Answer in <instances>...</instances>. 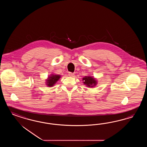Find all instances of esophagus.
Listing matches in <instances>:
<instances>
[{"instance_id":"obj_1","label":"esophagus","mask_w":147,"mask_h":147,"mask_svg":"<svg viewBox=\"0 0 147 147\" xmlns=\"http://www.w3.org/2000/svg\"><path fill=\"white\" fill-rule=\"evenodd\" d=\"M69 76H70L71 77H73L74 76V73H69Z\"/></svg>"}]
</instances>
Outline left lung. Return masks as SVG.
Returning <instances> with one entry per match:
<instances>
[{
    "instance_id": "left-lung-1",
    "label": "left lung",
    "mask_w": 147,
    "mask_h": 147,
    "mask_svg": "<svg viewBox=\"0 0 147 147\" xmlns=\"http://www.w3.org/2000/svg\"><path fill=\"white\" fill-rule=\"evenodd\" d=\"M83 83L88 87H94L98 84V81L91 76H85L82 78Z\"/></svg>"
}]
</instances>
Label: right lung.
<instances>
[{
  "label": "right lung",
  "instance_id": "add662e5",
  "mask_svg": "<svg viewBox=\"0 0 147 147\" xmlns=\"http://www.w3.org/2000/svg\"><path fill=\"white\" fill-rule=\"evenodd\" d=\"M61 76L60 75H58L55 74H51L49 75L47 79L46 80V85H47L49 87H52L54 86L57 82L58 80L60 79V78Z\"/></svg>",
  "mask_w": 147,
  "mask_h": 147
}]
</instances>
